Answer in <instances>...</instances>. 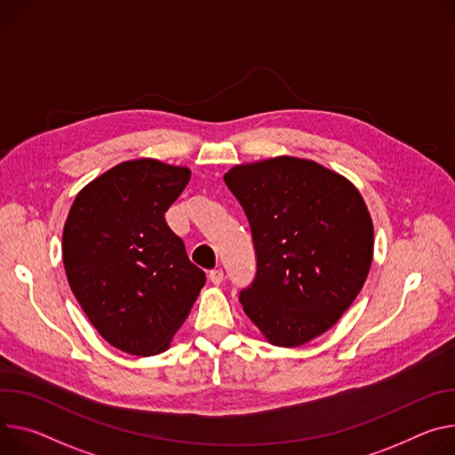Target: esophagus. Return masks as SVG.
Returning <instances> with one entry per match:
<instances>
[{
  "label": "esophagus",
  "mask_w": 455,
  "mask_h": 455,
  "mask_svg": "<svg viewBox=\"0 0 455 455\" xmlns=\"http://www.w3.org/2000/svg\"><path fill=\"white\" fill-rule=\"evenodd\" d=\"M209 279H211V283L212 284H216V286H220L223 281H225V272L221 270V268H216V270H211V274H209Z\"/></svg>",
  "instance_id": "esophagus-1"
}]
</instances>
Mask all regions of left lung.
<instances>
[{
  "instance_id": "obj_1",
  "label": "left lung",
  "mask_w": 455,
  "mask_h": 455,
  "mask_svg": "<svg viewBox=\"0 0 455 455\" xmlns=\"http://www.w3.org/2000/svg\"><path fill=\"white\" fill-rule=\"evenodd\" d=\"M225 183L249 218L258 270L239 294L270 345L301 347L332 328L363 288L374 225L345 176L294 156L235 164Z\"/></svg>"
}]
</instances>
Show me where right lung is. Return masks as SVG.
<instances>
[{"mask_svg":"<svg viewBox=\"0 0 455 455\" xmlns=\"http://www.w3.org/2000/svg\"><path fill=\"white\" fill-rule=\"evenodd\" d=\"M188 181L187 167L123 161L70 206L61 243L70 291L117 350L143 357L167 350L204 284L164 221Z\"/></svg>","mask_w":455,"mask_h":455,"instance_id":"1","label":"right lung"}]
</instances>
